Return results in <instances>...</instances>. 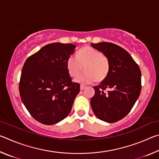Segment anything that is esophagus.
I'll use <instances>...</instances> for the list:
<instances>
[{"instance_id":"obj_1","label":"esophagus","mask_w":159,"mask_h":159,"mask_svg":"<svg viewBox=\"0 0 159 159\" xmlns=\"http://www.w3.org/2000/svg\"><path fill=\"white\" fill-rule=\"evenodd\" d=\"M85 85H80V90H83L85 89Z\"/></svg>"}]
</instances>
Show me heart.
Segmentation results:
<instances>
[{
	"mask_svg": "<svg viewBox=\"0 0 159 159\" xmlns=\"http://www.w3.org/2000/svg\"><path fill=\"white\" fill-rule=\"evenodd\" d=\"M83 67L85 73L75 79V82L86 85L102 82L108 76L110 64L108 57L100 51L92 47H84L76 56L71 55L66 61V69L71 77H76L81 73Z\"/></svg>",
	"mask_w": 159,
	"mask_h": 159,
	"instance_id": "b5f03b06",
	"label": "heart"
}]
</instances>
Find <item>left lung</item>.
Listing matches in <instances>:
<instances>
[{
	"instance_id": "obj_1",
	"label": "left lung",
	"mask_w": 159,
	"mask_h": 159,
	"mask_svg": "<svg viewBox=\"0 0 159 159\" xmlns=\"http://www.w3.org/2000/svg\"><path fill=\"white\" fill-rule=\"evenodd\" d=\"M91 45L108 57V76L98 86L90 99L94 114L107 123L121 120L133 108L141 92V71L127 51L111 43ZM107 89L105 93L103 90Z\"/></svg>"
}]
</instances>
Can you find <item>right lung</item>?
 I'll use <instances>...</instances> for the list:
<instances>
[{
  "label": "right lung",
  "mask_w": 159,
  "mask_h": 159,
  "mask_svg": "<svg viewBox=\"0 0 159 159\" xmlns=\"http://www.w3.org/2000/svg\"><path fill=\"white\" fill-rule=\"evenodd\" d=\"M71 43H53L29 57L21 70L19 84L21 99L31 116L45 125L64 119L80 92L72 82L66 61L75 52Z\"/></svg>",
  "instance_id": "right-lung-1"
}]
</instances>
